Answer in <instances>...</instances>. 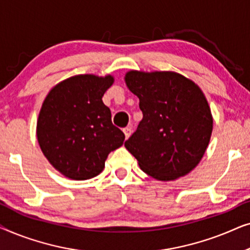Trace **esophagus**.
<instances>
[{
	"mask_svg": "<svg viewBox=\"0 0 250 250\" xmlns=\"http://www.w3.org/2000/svg\"><path fill=\"white\" fill-rule=\"evenodd\" d=\"M123 131H124V134H125L126 139H128L129 136H131V134H132V127H131V126H127V127H125L124 129H123Z\"/></svg>",
	"mask_w": 250,
	"mask_h": 250,
	"instance_id": "obj_1",
	"label": "esophagus"
}]
</instances>
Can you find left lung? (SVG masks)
Masks as SVG:
<instances>
[{
  "label": "left lung",
  "instance_id": "8db88e82",
  "mask_svg": "<svg viewBox=\"0 0 250 250\" xmlns=\"http://www.w3.org/2000/svg\"><path fill=\"white\" fill-rule=\"evenodd\" d=\"M125 82L139 98L143 114L126 149L153 179L187 175L203 158L213 131L204 93L192 81L172 71L132 70Z\"/></svg>",
  "mask_w": 250,
  "mask_h": 250
}]
</instances>
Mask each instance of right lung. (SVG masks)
Wrapping results in <instances>:
<instances>
[{"instance_id":"1","label":"right lung","mask_w":250,"mask_h":250,"mask_svg":"<svg viewBox=\"0 0 250 250\" xmlns=\"http://www.w3.org/2000/svg\"><path fill=\"white\" fill-rule=\"evenodd\" d=\"M111 76L78 75L56 85L44 100L37 121V140L51 165L73 180L102 172L111 151L125 135L112 124L102 101Z\"/></svg>"}]
</instances>
